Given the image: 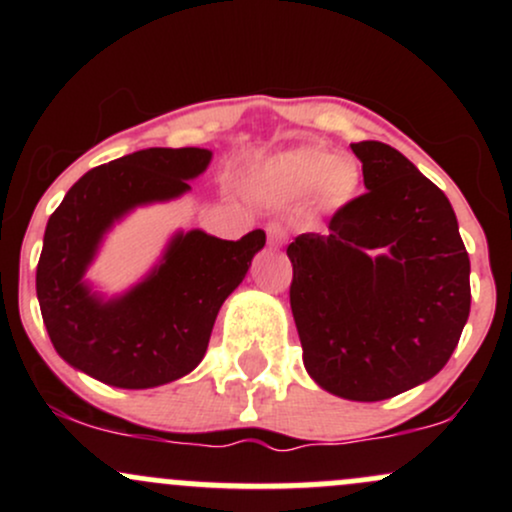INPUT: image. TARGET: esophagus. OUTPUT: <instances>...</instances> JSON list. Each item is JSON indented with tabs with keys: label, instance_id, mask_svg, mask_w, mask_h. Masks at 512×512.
I'll return each instance as SVG.
<instances>
[{
	"label": "esophagus",
	"instance_id": "1",
	"mask_svg": "<svg viewBox=\"0 0 512 512\" xmlns=\"http://www.w3.org/2000/svg\"><path fill=\"white\" fill-rule=\"evenodd\" d=\"M286 238H289V231H286L281 223H276V221L269 223V226H267V240H269V245H272V248H279V245H284Z\"/></svg>",
	"mask_w": 512,
	"mask_h": 512
}]
</instances>
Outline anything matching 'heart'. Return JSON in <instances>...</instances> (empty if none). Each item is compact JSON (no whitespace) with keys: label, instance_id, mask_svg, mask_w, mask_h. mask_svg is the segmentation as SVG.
<instances>
[{"label":"heart","instance_id":"obj_1","mask_svg":"<svg viewBox=\"0 0 512 512\" xmlns=\"http://www.w3.org/2000/svg\"><path fill=\"white\" fill-rule=\"evenodd\" d=\"M262 178L269 190L284 197L303 199L317 195L325 204L349 202L358 185V166L351 158L317 144L296 146L274 156L262 168Z\"/></svg>","mask_w":512,"mask_h":512}]
</instances>
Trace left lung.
Segmentation results:
<instances>
[{"label":"left lung","mask_w":512,"mask_h":512,"mask_svg":"<svg viewBox=\"0 0 512 512\" xmlns=\"http://www.w3.org/2000/svg\"><path fill=\"white\" fill-rule=\"evenodd\" d=\"M366 192L325 236L286 248L291 310L310 378L332 395L380 402L448 363L469 317V255L448 197L407 156L358 142Z\"/></svg>","instance_id":"left-lung-1"}]
</instances>
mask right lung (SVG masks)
<instances>
[{"label":"right lung","mask_w":512,"mask_h":512,"mask_svg":"<svg viewBox=\"0 0 512 512\" xmlns=\"http://www.w3.org/2000/svg\"><path fill=\"white\" fill-rule=\"evenodd\" d=\"M209 149H144L88 170L50 216L35 291L50 342L69 366L105 385L146 390L197 368L223 301L264 248V231L221 240L175 233L142 284L103 301L84 274L98 245L127 211L168 202L204 173Z\"/></svg>","instance_id":"add662e5"}]
</instances>
